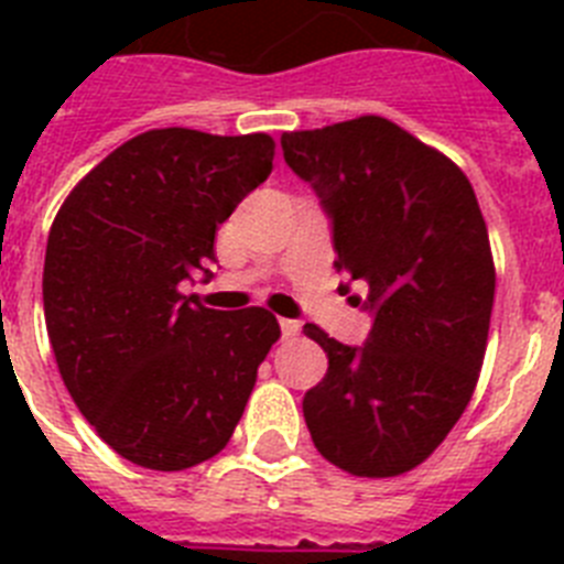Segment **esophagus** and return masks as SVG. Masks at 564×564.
I'll list each match as a JSON object with an SVG mask.
<instances>
[{"label": "esophagus", "instance_id": "34e87169", "mask_svg": "<svg viewBox=\"0 0 564 564\" xmlns=\"http://www.w3.org/2000/svg\"><path fill=\"white\" fill-rule=\"evenodd\" d=\"M279 327H282L285 338H296L302 333V322H296V318H279Z\"/></svg>", "mask_w": 564, "mask_h": 564}]
</instances>
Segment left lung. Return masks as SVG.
Returning <instances> with one entry per match:
<instances>
[{
	"mask_svg": "<svg viewBox=\"0 0 564 564\" xmlns=\"http://www.w3.org/2000/svg\"><path fill=\"white\" fill-rule=\"evenodd\" d=\"M282 152L333 217V265L376 313L364 347L305 325L330 361L302 401L307 430L333 466L398 477L441 446L480 378L497 273L475 188L381 115L285 132Z\"/></svg>",
	"mask_w": 564,
	"mask_h": 564,
	"instance_id": "8db88e82",
	"label": "left lung"
}]
</instances>
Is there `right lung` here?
<instances>
[{
  "label": "right lung",
  "instance_id": "1",
  "mask_svg": "<svg viewBox=\"0 0 564 564\" xmlns=\"http://www.w3.org/2000/svg\"><path fill=\"white\" fill-rule=\"evenodd\" d=\"M273 147L265 132L149 129L89 169L53 220L42 293L58 372L134 466L183 471L226 449L282 336L265 307L212 311L181 293L271 174Z\"/></svg>",
  "mask_w": 564,
  "mask_h": 564
}]
</instances>
